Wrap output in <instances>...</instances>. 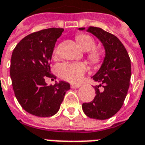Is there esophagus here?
Wrapping results in <instances>:
<instances>
[{"label":"esophagus","mask_w":145,"mask_h":145,"mask_svg":"<svg viewBox=\"0 0 145 145\" xmlns=\"http://www.w3.org/2000/svg\"><path fill=\"white\" fill-rule=\"evenodd\" d=\"M71 86V88H72V89H78V88L81 86H80V85H74V84H71V86Z\"/></svg>","instance_id":"34e87169"}]
</instances>
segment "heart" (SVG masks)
I'll list each match as a JSON object with an SVG mask.
<instances>
[{
  "label": "heart",
  "mask_w": 145,
  "mask_h": 145,
  "mask_svg": "<svg viewBox=\"0 0 145 145\" xmlns=\"http://www.w3.org/2000/svg\"><path fill=\"white\" fill-rule=\"evenodd\" d=\"M76 41L81 48L89 52L88 57L93 64H98L102 59L101 52L95 49V41L89 35H79L76 36ZM57 71L59 76L64 80L72 83L79 82L82 79L84 74L86 72L87 66L84 63H64L57 66Z\"/></svg>",
  "instance_id": "obj_1"
}]
</instances>
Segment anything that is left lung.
Instances as JSON below:
<instances>
[{"label":"left lung","instance_id":"left-lung-1","mask_svg":"<svg viewBox=\"0 0 145 145\" xmlns=\"http://www.w3.org/2000/svg\"><path fill=\"white\" fill-rule=\"evenodd\" d=\"M86 28H79L84 31ZM87 32L96 36L103 43L105 57L93 80L100 85L94 87L96 96L90 103L82 104V110L88 117L95 120H107L122 107L130 85L131 59L126 48L114 35L101 28L89 26ZM103 86V90L99 87Z\"/></svg>","mask_w":145,"mask_h":145}]
</instances>
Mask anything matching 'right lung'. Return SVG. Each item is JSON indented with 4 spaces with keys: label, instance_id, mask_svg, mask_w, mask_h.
<instances>
[{
    "label": "right lung",
    "instance_id": "1",
    "mask_svg": "<svg viewBox=\"0 0 145 145\" xmlns=\"http://www.w3.org/2000/svg\"><path fill=\"white\" fill-rule=\"evenodd\" d=\"M62 28H49L25 36L15 47L11 56L10 77L14 94L26 112L39 116L56 114L70 89L64 81L48 86L46 78H56L51 74L50 61Z\"/></svg>",
    "mask_w": 145,
    "mask_h": 145
}]
</instances>
